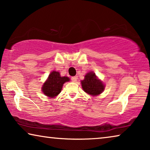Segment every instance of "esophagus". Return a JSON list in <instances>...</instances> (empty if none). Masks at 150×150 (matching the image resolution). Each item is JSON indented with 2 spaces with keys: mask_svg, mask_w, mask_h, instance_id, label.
Wrapping results in <instances>:
<instances>
[{
  "mask_svg": "<svg viewBox=\"0 0 150 150\" xmlns=\"http://www.w3.org/2000/svg\"><path fill=\"white\" fill-rule=\"evenodd\" d=\"M77 79V77H71V80H72L73 82H76Z\"/></svg>",
  "mask_w": 150,
  "mask_h": 150,
  "instance_id": "34e87169",
  "label": "esophagus"
}]
</instances>
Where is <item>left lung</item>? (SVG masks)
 I'll list each match as a JSON object with an SVG mask.
<instances>
[{"instance_id":"1","label":"left lung","mask_w":150,"mask_h":150,"mask_svg":"<svg viewBox=\"0 0 150 150\" xmlns=\"http://www.w3.org/2000/svg\"><path fill=\"white\" fill-rule=\"evenodd\" d=\"M82 88L85 92L89 95L98 96L104 90L105 86L92 71L85 75L83 80L81 81Z\"/></svg>"}]
</instances>
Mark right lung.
<instances>
[{
	"label": "right lung",
	"mask_w": 150,
	"mask_h": 150,
	"mask_svg": "<svg viewBox=\"0 0 150 150\" xmlns=\"http://www.w3.org/2000/svg\"><path fill=\"white\" fill-rule=\"evenodd\" d=\"M70 79L68 77H61L59 72L52 71L49 75L48 79L43 84L42 91L44 95L52 98L59 95L62 90V86Z\"/></svg>",
	"instance_id": "right-lung-1"
}]
</instances>
